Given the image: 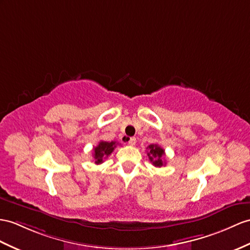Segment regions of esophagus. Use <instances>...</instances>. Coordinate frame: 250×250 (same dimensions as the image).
I'll return each instance as SVG.
<instances>
[{
	"mask_svg": "<svg viewBox=\"0 0 250 250\" xmlns=\"http://www.w3.org/2000/svg\"><path fill=\"white\" fill-rule=\"evenodd\" d=\"M136 143H137V139H136L135 137H132V138H129V139H128V144H129V145L132 146V145H135Z\"/></svg>",
	"mask_w": 250,
	"mask_h": 250,
	"instance_id": "obj_1",
	"label": "esophagus"
}]
</instances>
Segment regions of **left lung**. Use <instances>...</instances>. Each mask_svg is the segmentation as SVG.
Listing matches in <instances>:
<instances>
[{"label": "left lung", "mask_w": 250, "mask_h": 250, "mask_svg": "<svg viewBox=\"0 0 250 250\" xmlns=\"http://www.w3.org/2000/svg\"><path fill=\"white\" fill-rule=\"evenodd\" d=\"M147 156L149 158L150 162L154 164L155 167H161L166 166V162L163 161V157L166 155L164 153V149L158 144H150L147 146Z\"/></svg>", "instance_id": "obj_1"}]
</instances>
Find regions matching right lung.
Returning a JSON list of instances; mask_svg holds the SVG:
<instances>
[{"mask_svg":"<svg viewBox=\"0 0 250 250\" xmlns=\"http://www.w3.org/2000/svg\"><path fill=\"white\" fill-rule=\"evenodd\" d=\"M117 142H106V141H101L99 145L95 146L93 148V157H94V163L95 164H101L104 162V159L111 155L114 148L117 147Z\"/></svg>","mask_w":250,"mask_h":250,"instance_id":"right-lung-1","label":"right lung"}]
</instances>
